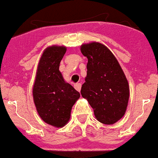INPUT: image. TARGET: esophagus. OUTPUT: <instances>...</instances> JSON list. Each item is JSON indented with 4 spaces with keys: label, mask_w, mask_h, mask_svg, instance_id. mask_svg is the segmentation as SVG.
I'll list each match as a JSON object with an SVG mask.
<instances>
[{
    "label": "esophagus",
    "mask_w": 158,
    "mask_h": 158,
    "mask_svg": "<svg viewBox=\"0 0 158 158\" xmlns=\"http://www.w3.org/2000/svg\"><path fill=\"white\" fill-rule=\"evenodd\" d=\"M74 87H75V88L78 92H80V90H81V83H76V84H75Z\"/></svg>",
    "instance_id": "34e87169"
}]
</instances>
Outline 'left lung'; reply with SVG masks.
<instances>
[{
    "label": "left lung",
    "instance_id": "1",
    "mask_svg": "<svg viewBox=\"0 0 158 158\" xmlns=\"http://www.w3.org/2000/svg\"><path fill=\"white\" fill-rule=\"evenodd\" d=\"M80 50L88 58L82 97L92 106L97 121L114 124L124 116L127 107L130 88L127 77L114 55L103 44H83Z\"/></svg>",
    "mask_w": 158,
    "mask_h": 158
}]
</instances>
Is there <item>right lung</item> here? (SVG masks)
<instances>
[{"label": "right lung", "mask_w": 158, "mask_h": 158, "mask_svg": "<svg viewBox=\"0 0 158 158\" xmlns=\"http://www.w3.org/2000/svg\"><path fill=\"white\" fill-rule=\"evenodd\" d=\"M66 46L52 45L44 50L37 66L32 88L37 113L44 123L62 127L70 118L72 106L80 94L66 83L59 70Z\"/></svg>", "instance_id": "obj_1"}]
</instances>
